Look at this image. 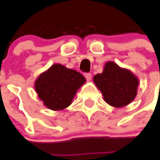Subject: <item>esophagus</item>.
Listing matches in <instances>:
<instances>
[{
    "label": "esophagus",
    "mask_w": 160,
    "mask_h": 160,
    "mask_svg": "<svg viewBox=\"0 0 160 160\" xmlns=\"http://www.w3.org/2000/svg\"><path fill=\"white\" fill-rule=\"evenodd\" d=\"M84 75H85V77L86 78V80H91V77H92V76H91V74H90V73H85Z\"/></svg>",
    "instance_id": "34e87169"
}]
</instances>
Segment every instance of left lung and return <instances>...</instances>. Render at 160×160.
Segmentation results:
<instances>
[{
	"label": "left lung",
	"mask_w": 160,
	"mask_h": 160,
	"mask_svg": "<svg viewBox=\"0 0 160 160\" xmlns=\"http://www.w3.org/2000/svg\"><path fill=\"white\" fill-rule=\"evenodd\" d=\"M94 81L105 102L111 106H125L137 95L139 80L136 76L114 62H107L103 72L94 76Z\"/></svg>",
	"instance_id": "obj_1"
}]
</instances>
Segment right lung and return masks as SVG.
Masks as SVG:
<instances>
[{
    "instance_id": "right-lung-1",
    "label": "right lung",
    "mask_w": 160,
    "mask_h": 160,
    "mask_svg": "<svg viewBox=\"0 0 160 160\" xmlns=\"http://www.w3.org/2000/svg\"><path fill=\"white\" fill-rule=\"evenodd\" d=\"M85 82V78L80 72L55 64L39 76L35 88L47 108L61 110L71 104L77 90Z\"/></svg>"
}]
</instances>
